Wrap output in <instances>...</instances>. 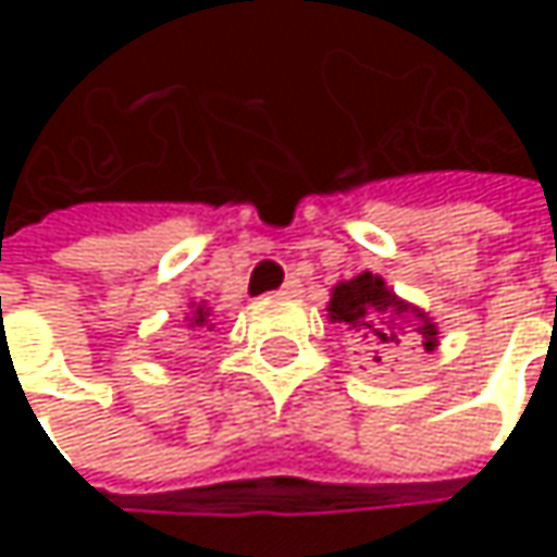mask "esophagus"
<instances>
[{"instance_id":"esophagus-1","label":"esophagus","mask_w":557,"mask_h":557,"mask_svg":"<svg viewBox=\"0 0 557 557\" xmlns=\"http://www.w3.org/2000/svg\"><path fill=\"white\" fill-rule=\"evenodd\" d=\"M278 294H282V297H297V294H300V282H297V278H288V282L282 285V290H278Z\"/></svg>"}]
</instances>
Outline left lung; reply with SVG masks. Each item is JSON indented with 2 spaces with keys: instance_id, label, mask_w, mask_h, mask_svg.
<instances>
[{
  "instance_id": "obj_1",
  "label": "left lung",
  "mask_w": 557,
  "mask_h": 557,
  "mask_svg": "<svg viewBox=\"0 0 557 557\" xmlns=\"http://www.w3.org/2000/svg\"><path fill=\"white\" fill-rule=\"evenodd\" d=\"M329 319L344 322L356 344L366 347L374 366L403 344H416L424 354L437 350V322L428 312L403 300L381 275L359 272L347 282H337L329 300Z\"/></svg>"
}]
</instances>
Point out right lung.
<instances>
[{"label":"right lung","instance_id":"obj_1","mask_svg":"<svg viewBox=\"0 0 557 557\" xmlns=\"http://www.w3.org/2000/svg\"><path fill=\"white\" fill-rule=\"evenodd\" d=\"M188 315H185V322H188V329L191 332H198V329H207V332H213V322H210V307L207 304H188Z\"/></svg>","mask_w":557,"mask_h":557}]
</instances>
